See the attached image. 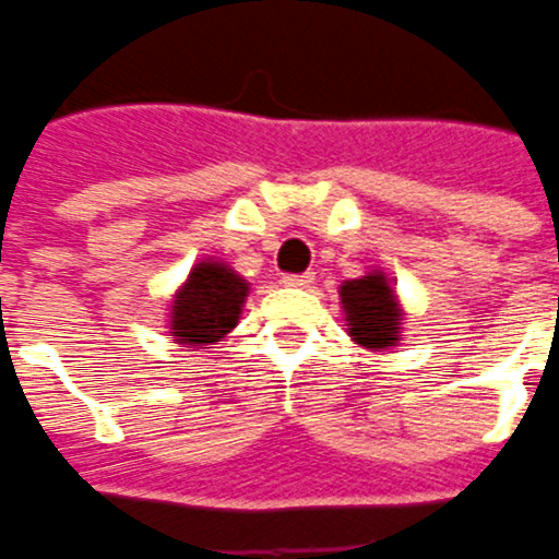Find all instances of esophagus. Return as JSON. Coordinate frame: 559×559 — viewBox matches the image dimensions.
Returning <instances> with one entry per match:
<instances>
[{"label": "esophagus", "instance_id": "obj_1", "mask_svg": "<svg viewBox=\"0 0 559 559\" xmlns=\"http://www.w3.org/2000/svg\"><path fill=\"white\" fill-rule=\"evenodd\" d=\"M312 280H316V276L309 274V271H307V274H285L283 276V283L292 285V288H307V285L312 283Z\"/></svg>", "mask_w": 559, "mask_h": 559}]
</instances>
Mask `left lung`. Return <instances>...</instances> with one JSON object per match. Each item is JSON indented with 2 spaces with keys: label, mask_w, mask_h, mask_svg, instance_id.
Masks as SVG:
<instances>
[{
  "label": "left lung",
  "mask_w": 559,
  "mask_h": 559,
  "mask_svg": "<svg viewBox=\"0 0 559 559\" xmlns=\"http://www.w3.org/2000/svg\"><path fill=\"white\" fill-rule=\"evenodd\" d=\"M348 333L364 348H393L402 333V309L384 274L348 280L340 288Z\"/></svg>",
  "instance_id": "left-lung-1"
}]
</instances>
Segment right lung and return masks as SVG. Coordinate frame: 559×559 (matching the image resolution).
<instances>
[{
  "label": "right lung",
  "instance_id": "add662e5",
  "mask_svg": "<svg viewBox=\"0 0 559 559\" xmlns=\"http://www.w3.org/2000/svg\"><path fill=\"white\" fill-rule=\"evenodd\" d=\"M250 285L229 264L199 262L178 288L169 312V328L181 345H214L240 319Z\"/></svg>",
  "mask_w": 559,
  "mask_h": 559
}]
</instances>
